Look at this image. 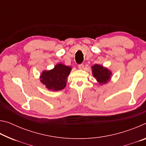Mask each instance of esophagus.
Returning a JSON list of instances; mask_svg holds the SVG:
<instances>
[{
	"label": "esophagus",
	"mask_w": 146,
	"mask_h": 146,
	"mask_svg": "<svg viewBox=\"0 0 146 146\" xmlns=\"http://www.w3.org/2000/svg\"><path fill=\"white\" fill-rule=\"evenodd\" d=\"M78 67L79 69H80V70H82V69L84 68V65L83 64H78Z\"/></svg>",
	"instance_id": "esophagus-1"
}]
</instances>
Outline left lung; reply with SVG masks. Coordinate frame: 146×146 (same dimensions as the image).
Wrapping results in <instances>:
<instances>
[{
  "instance_id": "8db88e82",
  "label": "left lung",
  "mask_w": 146,
  "mask_h": 146,
  "mask_svg": "<svg viewBox=\"0 0 146 146\" xmlns=\"http://www.w3.org/2000/svg\"><path fill=\"white\" fill-rule=\"evenodd\" d=\"M92 69L93 76L97 78L100 84H105L110 80L111 73L107 68H104L103 66L98 64H95L92 66Z\"/></svg>"
}]
</instances>
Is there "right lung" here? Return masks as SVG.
I'll return each instance as SVG.
<instances>
[{"label":"right lung","mask_w":146,"mask_h":146,"mask_svg":"<svg viewBox=\"0 0 146 146\" xmlns=\"http://www.w3.org/2000/svg\"><path fill=\"white\" fill-rule=\"evenodd\" d=\"M71 68L63 64H57L50 71H44L40 76V81L49 90L59 91L66 87L67 78Z\"/></svg>","instance_id":"1"}]
</instances>
